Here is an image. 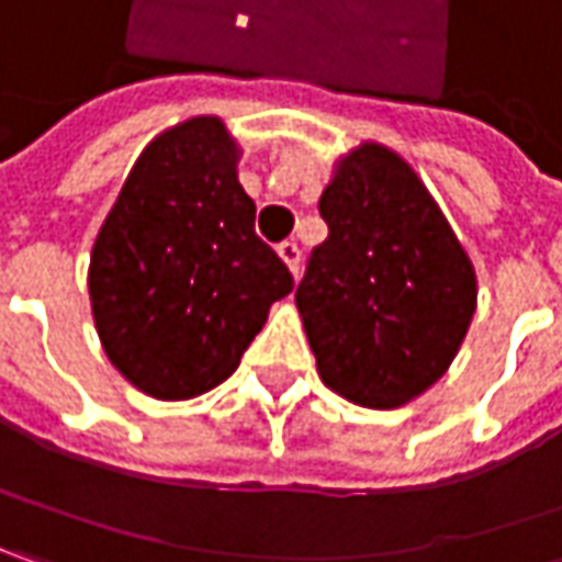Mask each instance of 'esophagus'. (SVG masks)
Instances as JSON below:
<instances>
[{
  "instance_id": "obj_1",
  "label": "esophagus",
  "mask_w": 562,
  "mask_h": 562,
  "mask_svg": "<svg viewBox=\"0 0 562 562\" xmlns=\"http://www.w3.org/2000/svg\"><path fill=\"white\" fill-rule=\"evenodd\" d=\"M277 255L282 257V263L292 270V273H299V260H302V248L295 245V241H282L280 248H277Z\"/></svg>"
}]
</instances>
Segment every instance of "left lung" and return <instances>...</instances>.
I'll use <instances>...</instances> for the list:
<instances>
[{
    "instance_id": "1",
    "label": "left lung",
    "mask_w": 562,
    "mask_h": 562,
    "mask_svg": "<svg viewBox=\"0 0 562 562\" xmlns=\"http://www.w3.org/2000/svg\"><path fill=\"white\" fill-rule=\"evenodd\" d=\"M327 241L295 305L317 374L364 408H400L450 371L477 277L443 210L396 150L361 140L321 194Z\"/></svg>"
}]
</instances>
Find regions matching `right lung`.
Here are the masks:
<instances>
[{"label":"right lung","instance_id":"1","mask_svg":"<svg viewBox=\"0 0 562 562\" xmlns=\"http://www.w3.org/2000/svg\"><path fill=\"white\" fill-rule=\"evenodd\" d=\"M241 147L220 115L159 132L93 238L87 292L112 368L179 403L220 386L292 273L255 233Z\"/></svg>","mask_w":562,"mask_h":562}]
</instances>
